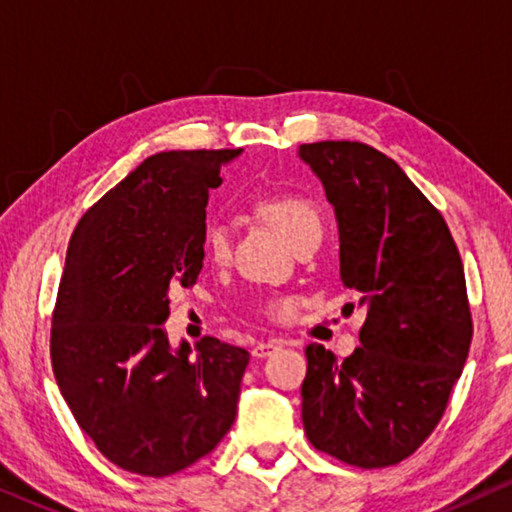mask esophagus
<instances>
[{"mask_svg":"<svg viewBox=\"0 0 512 512\" xmlns=\"http://www.w3.org/2000/svg\"><path fill=\"white\" fill-rule=\"evenodd\" d=\"M277 349H282V345H279V342H258V345L251 349V354H254L256 359H265V356L275 354Z\"/></svg>","mask_w":512,"mask_h":512,"instance_id":"esophagus-1","label":"esophagus"}]
</instances>
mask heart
<instances>
[{"mask_svg": "<svg viewBox=\"0 0 512 512\" xmlns=\"http://www.w3.org/2000/svg\"><path fill=\"white\" fill-rule=\"evenodd\" d=\"M256 216L268 223V226L275 230V233L291 244L293 249L300 247V244L307 240H321L324 235V221H321V214L317 205L310 198L298 193H275L265 195V198L254 202ZM202 244H205V254L212 263L226 265L230 261V235L228 230L214 223L205 230V237H202ZM293 310L291 300H275L270 305L272 314H289Z\"/></svg>", "mask_w": 512, "mask_h": 512, "instance_id": "b5f03b06", "label": "heart"}]
</instances>
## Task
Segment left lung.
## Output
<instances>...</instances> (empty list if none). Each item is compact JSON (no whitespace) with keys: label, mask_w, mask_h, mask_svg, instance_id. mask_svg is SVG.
Instances as JSON below:
<instances>
[{"label":"left lung","mask_w":512,"mask_h":512,"mask_svg":"<svg viewBox=\"0 0 512 512\" xmlns=\"http://www.w3.org/2000/svg\"><path fill=\"white\" fill-rule=\"evenodd\" d=\"M340 235V282L359 296L361 347L338 361L307 345L303 426L359 468L410 457L443 417L473 338L450 228L394 160L361 142L300 144Z\"/></svg>","instance_id":"1"}]
</instances>
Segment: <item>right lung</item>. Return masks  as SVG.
I'll use <instances>...</instances> for the list:
<instances>
[{
	"label": "right lung",
	"mask_w": 512,
	"mask_h": 512,
	"mask_svg": "<svg viewBox=\"0 0 512 512\" xmlns=\"http://www.w3.org/2000/svg\"><path fill=\"white\" fill-rule=\"evenodd\" d=\"M242 149L146 158L83 214L69 240L51 328L60 394L123 471L165 478L221 443L249 352L205 335L172 347L170 296L205 261L209 191Z\"/></svg>",
	"instance_id": "1"
}]
</instances>
